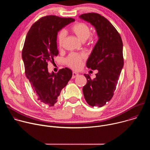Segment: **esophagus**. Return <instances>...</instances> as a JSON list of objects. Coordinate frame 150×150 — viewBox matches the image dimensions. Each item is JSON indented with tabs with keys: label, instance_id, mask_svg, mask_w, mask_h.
<instances>
[{
	"label": "esophagus",
	"instance_id": "1",
	"mask_svg": "<svg viewBox=\"0 0 150 150\" xmlns=\"http://www.w3.org/2000/svg\"><path fill=\"white\" fill-rule=\"evenodd\" d=\"M78 75H79V74H78L77 72H74L72 73V78H75L77 77Z\"/></svg>",
	"mask_w": 150,
	"mask_h": 150
}]
</instances>
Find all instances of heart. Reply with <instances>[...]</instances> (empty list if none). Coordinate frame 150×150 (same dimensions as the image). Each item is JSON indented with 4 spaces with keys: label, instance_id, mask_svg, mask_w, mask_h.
Here are the masks:
<instances>
[{
    "label": "heart",
    "instance_id": "1",
    "mask_svg": "<svg viewBox=\"0 0 150 150\" xmlns=\"http://www.w3.org/2000/svg\"><path fill=\"white\" fill-rule=\"evenodd\" d=\"M71 31L77 37V38L82 42H85L90 35V29L89 27L85 23H78L72 26L71 28ZM66 37V32L62 30L61 31L57 37L58 46L59 48H62L63 46ZM83 54H78L72 53L69 56L67 59L68 65L74 69H78L81 65L82 59L84 57Z\"/></svg>",
    "mask_w": 150,
    "mask_h": 150
}]
</instances>
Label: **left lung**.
<instances>
[{
  "mask_svg": "<svg viewBox=\"0 0 150 150\" xmlns=\"http://www.w3.org/2000/svg\"><path fill=\"white\" fill-rule=\"evenodd\" d=\"M79 18L90 23L98 36V41L87 61V67L98 70V73L93 79L88 74H84L87 82L82 91L87 103L99 108L113 96L123 67V42L113 25L100 14L85 13Z\"/></svg>",
  "mask_w": 150,
  "mask_h": 150,
  "instance_id": "left-lung-1",
  "label": "left lung"
}]
</instances>
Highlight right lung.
I'll list each match as a JSON object with an SVG mask.
<instances>
[{
  "instance_id": "obj_1",
  "label": "right lung",
  "mask_w": 150,
  "mask_h": 150,
  "mask_svg": "<svg viewBox=\"0 0 150 150\" xmlns=\"http://www.w3.org/2000/svg\"><path fill=\"white\" fill-rule=\"evenodd\" d=\"M73 18L54 15L40 19L30 28L22 52L25 75L38 100L49 107L58 101L62 90L72 77V71L65 68L56 74L50 73L47 62L58 54L57 35L59 31L74 22Z\"/></svg>"
}]
</instances>
